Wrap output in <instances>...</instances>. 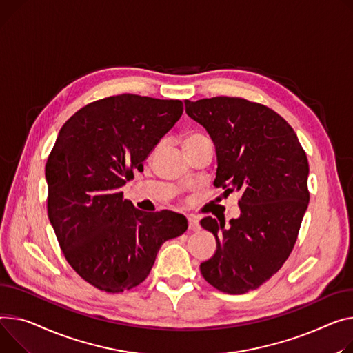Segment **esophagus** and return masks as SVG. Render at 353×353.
<instances>
[{"label": "esophagus", "instance_id": "esophagus-1", "mask_svg": "<svg viewBox=\"0 0 353 353\" xmlns=\"http://www.w3.org/2000/svg\"><path fill=\"white\" fill-rule=\"evenodd\" d=\"M187 220H189V230H192V231H199L200 230V223H199V219L196 216H189V217H187Z\"/></svg>", "mask_w": 353, "mask_h": 353}]
</instances>
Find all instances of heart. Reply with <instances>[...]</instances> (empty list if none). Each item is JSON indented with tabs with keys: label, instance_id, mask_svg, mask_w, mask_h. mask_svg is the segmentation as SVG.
Returning a JSON list of instances; mask_svg holds the SVG:
<instances>
[{
	"label": "heart",
	"instance_id": "1",
	"mask_svg": "<svg viewBox=\"0 0 353 353\" xmlns=\"http://www.w3.org/2000/svg\"><path fill=\"white\" fill-rule=\"evenodd\" d=\"M203 134H200V133H189L187 134L185 137H184V143H187V142H190V140H194V139H197V137H201Z\"/></svg>",
	"mask_w": 353,
	"mask_h": 353
}]
</instances>
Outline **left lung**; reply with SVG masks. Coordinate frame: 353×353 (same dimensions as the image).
<instances>
[{"mask_svg":"<svg viewBox=\"0 0 353 353\" xmlns=\"http://www.w3.org/2000/svg\"><path fill=\"white\" fill-rule=\"evenodd\" d=\"M216 146L214 185L239 192L241 214L204 217L217 250L200 264L208 284L245 294L268 281L290 256L310 203V166L294 129L272 109L241 98L184 101Z\"/></svg>","mask_w":353,"mask_h":353,"instance_id":"left-lung-1","label":"left lung"}]
</instances>
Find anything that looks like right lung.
<instances>
[{
    "mask_svg": "<svg viewBox=\"0 0 353 353\" xmlns=\"http://www.w3.org/2000/svg\"><path fill=\"white\" fill-rule=\"evenodd\" d=\"M181 113V101L123 93L61 128L45 166L48 217L66 261L93 287L116 294L143 283L161 244L187 230L183 214L146 213L122 192Z\"/></svg>",
    "mask_w": 353,
    "mask_h": 353,
    "instance_id": "add662e5",
    "label": "right lung"
}]
</instances>
